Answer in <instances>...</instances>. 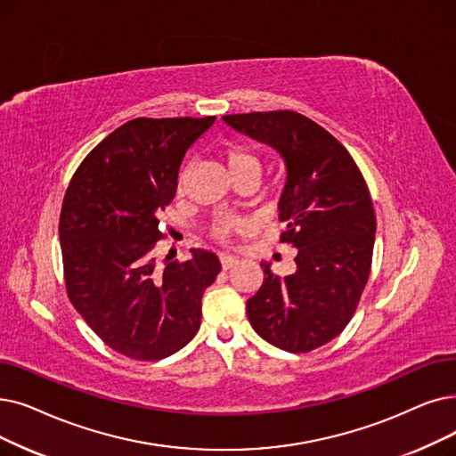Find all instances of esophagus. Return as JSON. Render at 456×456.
<instances>
[{
  "label": "esophagus",
  "instance_id": "obj_1",
  "mask_svg": "<svg viewBox=\"0 0 456 456\" xmlns=\"http://www.w3.org/2000/svg\"><path fill=\"white\" fill-rule=\"evenodd\" d=\"M220 263H222V268H224V270H229V268H232L236 263H239V259H236V256H232V255H229V253H222V255H220Z\"/></svg>",
  "mask_w": 456,
  "mask_h": 456
}]
</instances>
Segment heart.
<instances>
[{
	"instance_id": "1",
	"label": "heart",
	"mask_w": 456,
	"mask_h": 456,
	"mask_svg": "<svg viewBox=\"0 0 456 456\" xmlns=\"http://www.w3.org/2000/svg\"><path fill=\"white\" fill-rule=\"evenodd\" d=\"M224 158H225V164L232 173L236 171H242V169H249V167H255V169H261V164L259 160H256V156H253L251 152L240 149V147H229L224 151ZM179 184H183V175L179 179ZM242 227H246V224L242 220H236V217H231V216H217L214 224H212V236L217 240H227L229 234L232 231H240Z\"/></svg>"
}]
</instances>
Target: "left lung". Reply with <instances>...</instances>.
I'll return each instance as SVG.
<instances>
[{
    "label": "left lung",
    "mask_w": 456,
    "mask_h": 456,
    "mask_svg": "<svg viewBox=\"0 0 456 456\" xmlns=\"http://www.w3.org/2000/svg\"><path fill=\"white\" fill-rule=\"evenodd\" d=\"M224 121L281 154V242L298 249L290 275L261 263L265 281L246 304L248 319L277 348H319L346 328L369 280L376 216L367 183L350 152L302 113L253 111Z\"/></svg>",
    "instance_id": "8db88e82"
}]
</instances>
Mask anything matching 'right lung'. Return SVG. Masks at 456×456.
Listing matches in <instances>:
<instances>
[{
    "label": "right lung",
    "instance_id": "right-lung-1",
    "mask_svg": "<svg viewBox=\"0 0 456 456\" xmlns=\"http://www.w3.org/2000/svg\"><path fill=\"white\" fill-rule=\"evenodd\" d=\"M216 117H137L113 130L76 169L59 240L70 304L110 348L158 362L201 326L203 292L222 265L207 249L158 263L162 210L173 201L186 151Z\"/></svg>",
    "mask_w": 456,
    "mask_h": 456
}]
</instances>
